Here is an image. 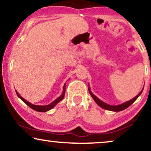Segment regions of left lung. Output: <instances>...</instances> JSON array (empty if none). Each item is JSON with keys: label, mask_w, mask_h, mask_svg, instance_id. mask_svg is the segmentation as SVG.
<instances>
[{"label": "left lung", "mask_w": 151, "mask_h": 151, "mask_svg": "<svg viewBox=\"0 0 151 151\" xmlns=\"http://www.w3.org/2000/svg\"><path fill=\"white\" fill-rule=\"evenodd\" d=\"M88 86H89V85H88ZM143 90H144V88H143L142 91H141V92L139 93L136 97H134V98L132 99V100L127 101V102H124L121 104H119V105L113 106V105H110V104H106V103H104V102H102V100H100V99L97 98V97L95 96V95L93 94L92 92L91 91V89H90V88L88 87V91H89L90 95H91V97H92L93 100H95V102H96L97 104H98V105L100 106V107H102V109H106V110L112 111H123L124 109H127V107H129V106H130L131 104H132V103L134 102V101L136 100L139 96H140L141 94L142 93Z\"/></svg>", "instance_id": "left-lung-1"}]
</instances>
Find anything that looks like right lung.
<instances>
[{
    "instance_id": "obj_1",
    "label": "right lung",
    "mask_w": 151,
    "mask_h": 151,
    "mask_svg": "<svg viewBox=\"0 0 151 151\" xmlns=\"http://www.w3.org/2000/svg\"><path fill=\"white\" fill-rule=\"evenodd\" d=\"M65 85L66 83H65L64 84V86H63V93L62 95H60V97H58V98L56 99L54 101H53V102H51V104H48V105H45V106H40V105H34V104H31V103H30L29 102H28L27 100H25L24 98H23L21 95L19 94L18 93H17V91H16V93L17 95V96L21 100H22L23 102H24L25 104H26L27 105L30 107L31 109H33V110L36 111H39V112H45V111H47L51 109H53L54 107L58 103L60 102V101H61L63 99L64 96H65Z\"/></svg>"
}]
</instances>
